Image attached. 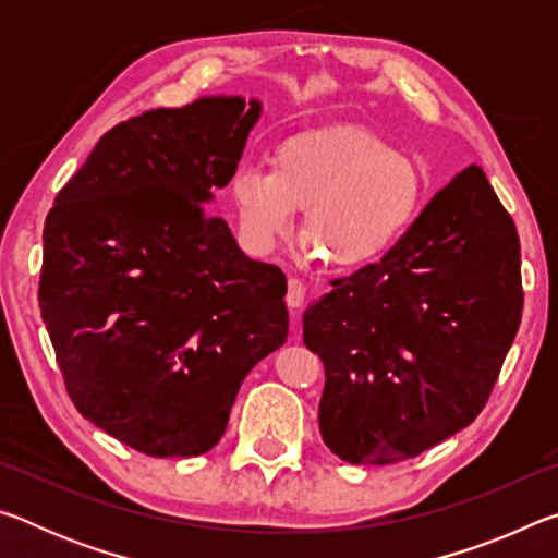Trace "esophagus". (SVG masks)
<instances>
[{"label":"esophagus","instance_id":"34e87169","mask_svg":"<svg viewBox=\"0 0 558 558\" xmlns=\"http://www.w3.org/2000/svg\"><path fill=\"white\" fill-rule=\"evenodd\" d=\"M286 300H288V307L290 310H298V307H302V302H305V286H302L298 278H290L288 280V295H286Z\"/></svg>","mask_w":558,"mask_h":558}]
</instances>
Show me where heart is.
<instances>
[{
	"instance_id": "b5f03b06",
	"label": "heart",
	"mask_w": 558,
	"mask_h": 558,
	"mask_svg": "<svg viewBox=\"0 0 558 558\" xmlns=\"http://www.w3.org/2000/svg\"><path fill=\"white\" fill-rule=\"evenodd\" d=\"M426 179L418 162L364 128H323L276 147L270 169L241 167L231 199L243 241L268 253L302 214L313 251L337 268L372 263L409 231Z\"/></svg>"
}]
</instances>
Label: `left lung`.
<instances>
[{
  "label": "left lung",
  "mask_w": 558,
  "mask_h": 558,
  "mask_svg": "<svg viewBox=\"0 0 558 558\" xmlns=\"http://www.w3.org/2000/svg\"><path fill=\"white\" fill-rule=\"evenodd\" d=\"M519 235L480 167L433 196L379 263L302 315L325 364L319 433L352 465L421 456L485 409L522 319Z\"/></svg>",
  "instance_id": "obj_1"
}]
</instances>
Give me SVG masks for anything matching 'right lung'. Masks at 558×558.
Wrapping results in <instances>:
<instances>
[{
  "label": "right lung",
  "mask_w": 558,
  "mask_h": 558,
  "mask_svg": "<svg viewBox=\"0 0 558 558\" xmlns=\"http://www.w3.org/2000/svg\"><path fill=\"white\" fill-rule=\"evenodd\" d=\"M260 102L211 96L120 122L44 223L39 307L83 418L153 458L221 440L248 372L286 342L288 282L204 204Z\"/></svg>",
  "instance_id": "obj_1"
}]
</instances>
